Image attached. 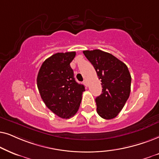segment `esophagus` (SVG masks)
Here are the masks:
<instances>
[{"label": "esophagus", "mask_w": 159, "mask_h": 159, "mask_svg": "<svg viewBox=\"0 0 159 159\" xmlns=\"http://www.w3.org/2000/svg\"><path fill=\"white\" fill-rule=\"evenodd\" d=\"M84 85H85L86 86H88V82H87V81H86V79L84 81Z\"/></svg>", "instance_id": "esophagus-1"}]
</instances>
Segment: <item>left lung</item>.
I'll list each match as a JSON object with an SVG mask.
<instances>
[{"mask_svg":"<svg viewBox=\"0 0 159 159\" xmlns=\"http://www.w3.org/2000/svg\"><path fill=\"white\" fill-rule=\"evenodd\" d=\"M101 80L102 94L95 99L97 112L104 119L116 117L129 97L132 78L124 62L99 49L84 51Z\"/></svg>","mask_w":159,"mask_h":159,"instance_id":"left-lung-1","label":"left lung"}]
</instances>
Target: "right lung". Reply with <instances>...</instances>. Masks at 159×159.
Listing matches in <instances>:
<instances>
[{"mask_svg":"<svg viewBox=\"0 0 159 159\" xmlns=\"http://www.w3.org/2000/svg\"><path fill=\"white\" fill-rule=\"evenodd\" d=\"M75 52L57 53L44 61L37 77L39 93L46 107L62 118L78 111L85 87L74 78L70 62Z\"/></svg>","mask_w":159,"mask_h":159,"instance_id":"obj_1","label":"right lung"}]
</instances>
